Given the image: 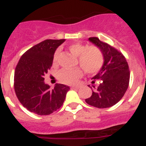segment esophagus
I'll return each instance as SVG.
<instances>
[{
  "label": "esophagus",
  "instance_id": "esophagus-1",
  "mask_svg": "<svg viewBox=\"0 0 146 146\" xmlns=\"http://www.w3.org/2000/svg\"><path fill=\"white\" fill-rule=\"evenodd\" d=\"M79 88V86L78 85H76V86H72L71 89H78Z\"/></svg>",
  "mask_w": 146,
  "mask_h": 146
}]
</instances>
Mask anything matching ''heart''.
Returning a JSON list of instances; mask_svg holds the SVG:
<instances>
[{
	"mask_svg": "<svg viewBox=\"0 0 146 146\" xmlns=\"http://www.w3.org/2000/svg\"><path fill=\"white\" fill-rule=\"evenodd\" d=\"M70 51L78 56V62L87 74L92 75L98 73L103 68L104 56L101 49L96 45H87L81 43H73L69 46ZM59 56V50L55 52L54 61L56 62ZM82 70L76 68L73 70H62L59 78L64 84H75L82 77Z\"/></svg>",
	"mask_w": 146,
	"mask_h": 146,
	"instance_id": "heart-1",
	"label": "heart"
}]
</instances>
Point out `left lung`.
<instances>
[{
	"instance_id": "1",
	"label": "left lung",
	"mask_w": 146,
	"mask_h": 146,
	"mask_svg": "<svg viewBox=\"0 0 146 146\" xmlns=\"http://www.w3.org/2000/svg\"><path fill=\"white\" fill-rule=\"evenodd\" d=\"M89 40L101 50L104 56L103 68L92 79V84L99 82L97 87L92 86V96L85 99L86 103L97 108H108L118 102L127 90L130 71L126 58L121 52L98 37Z\"/></svg>"
}]
</instances>
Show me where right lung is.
I'll return each mask as SVG.
<instances>
[{
	"label": "right lung",
	"mask_w": 146,
	"mask_h": 146,
	"mask_svg": "<svg viewBox=\"0 0 146 146\" xmlns=\"http://www.w3.org/2000/svg\"><path fill=\"white\" fill-rule=\"evenodd\" d=\"M64 40H46L35 45L20 57L15 71L14 87L21 104L31 112L48 115L62 106L68 86L56 84L51 88L44 82L50 69L56 49Z\"/></svg>",
	"instance_id": "right-lung-1"
}]
</instances>
